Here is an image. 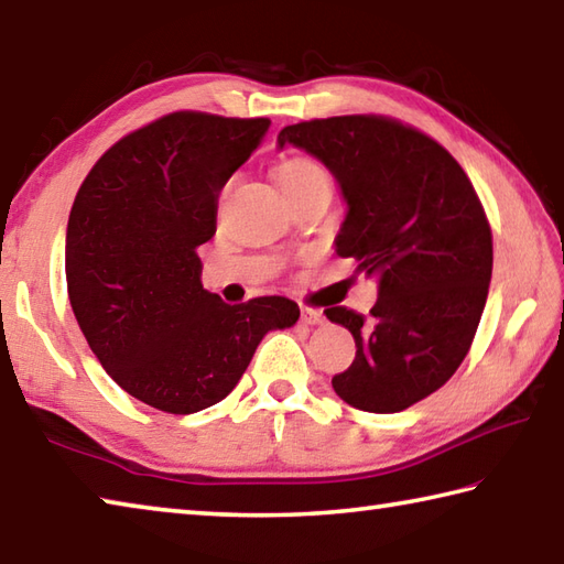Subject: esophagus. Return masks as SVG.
Returning <instances> with one entry per match:
<instances>
[{
    "label": "esophagus",
    "mask_w": 564,
    "mask_h": 564,
    "mask_svg": "<svg viewBox=\"0 0 564 564\" xmlns=\"http://www.w3.org/2000/svg\"><path fill=\"white\" fill-rule=\"evenodd\" d=\"M301 319L305 325H319L325 319V315H323V311H317V307H303Z\"/></svg>",
    "instance_id": "34e87169"
}]
</instances>
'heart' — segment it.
<instances>
[{
  "mask_svg": "<svg viewBox=\"0 0 564 564\" xmlns=\"http://www.w3.org/2000/svg\"><path fill=\"white\" fill-rule=\"evenodd\" d=\"M275 181H279L281 191L289 200L303 195L313 187H329V173L323 163L307 153H291L275 165ZM229 191V183H225L223 195Z\"/></svg>",
  "mask_w": 564,
  "mask_h": 564,
  "instance_id": "1",
  "label": "heart"
}]
</instances>
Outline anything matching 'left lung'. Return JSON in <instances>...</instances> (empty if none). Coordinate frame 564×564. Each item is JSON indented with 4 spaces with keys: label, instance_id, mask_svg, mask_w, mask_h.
Listing matches in <instances>:
<instances>
[{
    "label": "left lung",
    "instance_id": "left-lung-1",
    "mask_svg": "<svg viewBox=\"0 0 564 564\" xmlns=\"http://www.w3.org/2000/svg\"><path fill=\"white\" fill-rule=\"evenodd\" d=\"M279 143L333 171L349 207L337 257L379 273L369 317L345 305L325 311L357 341L333 389L359 411H405L452 379L477 335L494 267L479 195L443 143L393 117L301 121L281 129Z\"/></svg>",
    "mask_w": 564,
    "mask_h": 564
}]
</instances>
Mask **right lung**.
Masks as SVG:
<instances>
[{"instance_id":"add662e5","label":"right lung","mask_w":564,"mask_h":564,"mask_svg":"<svg viewBox=\"0 0 564 564\" xmlns=\"http://www.w3.org/2000/svg\"><path fill=\"white\" fill-rule=\"evenodd\" d=\"M269 124L163 115L109 147L75 195L65 237L75 319L109 377L156 411L219 403L263 335L301 315L291 297L229 305L200 283L197 247L217 229V195Z\"/></svg>"}]
</instances>
